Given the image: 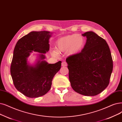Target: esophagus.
I'll return each mask as SVG.
<instances>
[{
  "label": "esophagus",
  "instance_id": "esophagus-1",
  "mask_svg": "<svg viewBox=\"0 0 122 122\" xmlns=\"http://www.w3.org/2000/svg\"><path fill=\"white\" fill-rule=\"evenodd\" d=\"M62 66L63 67H66L67 66V63L66 62H63L62 63Z\"/></svg>",
  "mask_w": 122,
  "mask_h": 122
}]
</instances>
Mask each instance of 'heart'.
Instances as JSON below:
<instances>
[{"mask_svg":"<svg viewBox=\"0 0 122 122\" xmlns=\"http://www.w3.org/2000/svg\"><path fill=\"white\" fill-rule=\"evenodd\" d=\"M85 44V39L81 35L73 34L59 38L56 42L57 50L59 52L67 50L69 55H73L80 51ZM52 54L57 55L58 52L56 50L52 51Z\"/></svg>","mask_w":122,"mask_h":122,"instance_id":"heart-1","label":"heart"}]
</instances>
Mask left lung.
Listing matches in <instances>:
<instances>
[{"mask_svg":"<svg viewBox=\"0 0 122 122\" xmlns=\"http://www.w3.org/2000/svg\"><path fill=\"white\" fill-rule=\"evenodd\" d=\"M82 35L87 38L84 48L66 60L69 78L75 92L84 96H96L109 84L112 57L106 41L96 33L88 31Z\"/></svg>","mask_w":122,"mask_h":122,"instance_id":"left-lung-1","label":"left lung"}]
</instances>
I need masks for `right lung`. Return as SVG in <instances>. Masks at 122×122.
<instances>
[{
  "label": "right lung",
  "mask_w": 122,
  "mask_h": 122,
  "mask_svg": "<svg viewBox=\"0 0 122 122\" xmlns=\"http://www.w3.org/2000/svg\"><path fill=\"white\" fill-rule=\"evenodd\" d=\"M52 34L46 31H32L20 38L15 46L10 73L15 88L26 97L37 98L46 94L60 69L61 61L49 64L44 60ZM33 51L39 53L35 64L31 65L27 60Z\"/></svg>",
  "instance_id": "right-lung-1"
}]
</instances>
